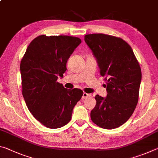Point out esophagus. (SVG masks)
<instances>
[{"instance_id": "34e87169", "label": "esophagus", "mask_w": 158, "mask_h": 158, "mask_svg": "<svg viewBox=\"0 0 158 158\" xmlns=\"http://www.w3.org/2000/svg\"><path fill=\"white\" fill-rule=\"evenodd\" d=\"M90 94H89V93L84 92V93H83L82 98H83V99H85V98H88V97H90Z\"/></svg>"}]
</instances>
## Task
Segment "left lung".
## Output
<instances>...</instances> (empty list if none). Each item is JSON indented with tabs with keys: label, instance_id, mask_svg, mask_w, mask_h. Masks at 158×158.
<instances>
[{
	"label": "left lung",
	"instance_id": "left-lung-1",
	"mask_svg": "<svg viewBox=\"0 0 158 158\" xmlns=\"http://www.w3.org/2000/svg\"><path fill=\"white\" fill-rule=\"evenodd\" d=\"M84 40L97 58L105 77L107 95H97L90 118L104 129L124 124L137 106L141 80L140 65L132 49L123 40L102 33L88 34Z\"/></svg>",
	"mask_w": 158,
	"mask_h": 158
}]
</instances>
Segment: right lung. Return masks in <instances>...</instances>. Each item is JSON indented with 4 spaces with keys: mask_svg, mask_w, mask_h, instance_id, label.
Wrapping results in <instances>:
<instances>
[{
    "mask_svg": "<svg viewBox=\"0 0 158 158\" xmlns=\"http://www.w3.org/2000/svg\"><path fill=\"white\" fill-rule=\"evenodd\" d=\"M81 39L68 35H41L29 44L21 59L22 95L28 110L45 127L56 129L70 121L74 106L83 95L57 81Z\"/></svg>",
    "mask_w": 158,
    "mask_h": 158,
    "instance_id": "right-lung-1",
    "label": "right lung"
}]
</instances>
